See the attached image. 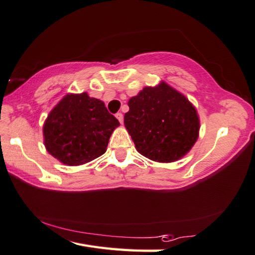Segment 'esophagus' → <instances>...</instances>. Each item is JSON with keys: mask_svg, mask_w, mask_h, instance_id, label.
<instances>
[{"mask_svg": "<svg viewBox=\"0 0 255 255\" xmlns=\"http://www.w3.org/2000/svg\"><path fill=\"white\" fill-rule=\"evenodd\" d=\"M116 118H117L119 122H120V124H123V122H124V115L122 114V113H118V114H116Z\"/></svg>", "mask_w": 255, "mask_h": 255, "instance_id": "obj_1", "label": "esophagus"}]
</instances>
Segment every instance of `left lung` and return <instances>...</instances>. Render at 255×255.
Masks as SVG:
<instances>
[{"label":"left lung","mask_w":255,"mask_h":255,"mask_svg":"<svg viewBox=\"0 0 255 255\" xmlns=\"http://www.w3.org/2000/svg\"><path fill=\"white\" fill-rule=\"evenodd\" d=\"M124 124L142 156L172 163L192 149L198 138L200 118L192 103L167 83L145 87L128 101Z\"/></svg>","instance_id":"8db88e82"}]
</instances>
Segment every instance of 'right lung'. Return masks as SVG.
Masks as SVG:
<instances>
[{"mask_svg": "<svg viewBox=\"0 0 255 255\" xmlns=\"http://www.w3.org/2000/svg\"><path fill=\"white\" fill-rule=\"evenodd\" d=\"M119 125L101 100L90 98L87 92L68 94L45 119L44 146L64 165L89 163L105 154Z\"/></svg>", "mask_w": 255, "mask_h": 255, "instance_id": "right-lung-1", "label": "right lung"}]
</instances>
